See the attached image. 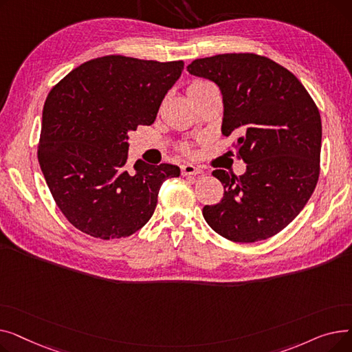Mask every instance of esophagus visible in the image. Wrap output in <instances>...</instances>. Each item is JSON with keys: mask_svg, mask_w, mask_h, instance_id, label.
<instances>
[{"mask_svg": "<svg viewBox=\"0 0 352 352\" xmlns=\"http://www.w3.org/2000/svg\"><path fill=\"white\" fill-rule=\"evenodd\" d=\"M181 174L182 175H198V174H202V170H199L198 166H195L192 164H184L181 166Z\"/></svg>", "mask_w": 352, "mask_h": 352, "instance_id": "34e87169", "label": "esophagus"}]
</instances>
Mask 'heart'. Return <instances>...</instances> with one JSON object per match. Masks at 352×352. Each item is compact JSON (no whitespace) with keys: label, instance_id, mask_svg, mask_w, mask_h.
I'll use <instances>...</instances> for the list:
<instances>
[{"label":"heart","instance_id":"b5f03b06","mask_svg":"<svg viewBox=\"0 0 352 352\" xmlns=\"http://www.w3.org/2000/svg\"><path fill=\"white\" fill-rule=\"evenodd\" d=\"M210 85H212V84L208 82V81H206V80H195V81H192V82L190 84L188 89H187V91H188V96L192 94V92H198V91L206 89V88L210 87ZM184 151L190 153V148H188V146H184Z\"/></svg>","mask_w":352,"mask_h":352}]
</instances>
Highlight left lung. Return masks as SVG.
Segmentation results:
<instances>
[{
	"instance_id": "obj_1",
	"label": "left lung",
	"mask_w": 352,
	"mask_h": 352,
	"mask_svg": "<svg viewBox=\"0 0 352 352\" xmlns=\"http://www.w3.org/2000/svg\"><path fill=\"white\" fill-rule=\"evenodd\" d=\"M187 69L223 94L221 131L247 164L243 175L215 170L224 197L202 208L208 226L234 243H255L283 231L317 187L321 116L291 71L252 52L198 58Z\"/></svg>"
}]
</instances>
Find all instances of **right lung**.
Masks as SVG:
<instances>
[{
	"instance_id": "right-lung-1",
	"label": "right lung",
	"mask_w": 352,
	"mask_h": 352,
	"mask_svg": "<svg viewBox=\"0 0 352 352\" xmlns=\"http://www.w3.org/2000/svg\"><path fill=\"white\" fill-rule=\"evenodd\" d=\"M184 61L105 55L74 68L44 104L38 162L55 204L94 238L129 236L154 214L171 164L128 168V133L151 125Z\"/></svg>"
}]
</instances>
